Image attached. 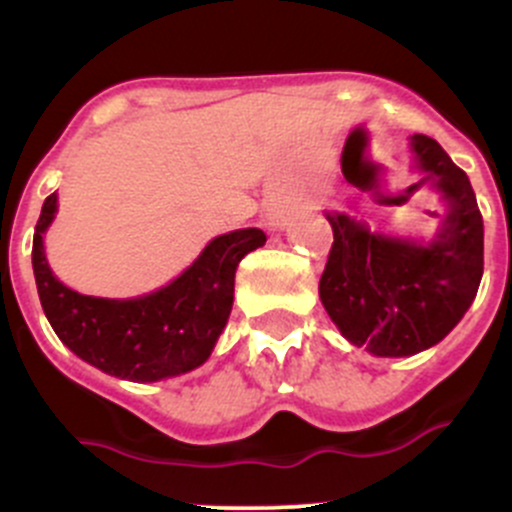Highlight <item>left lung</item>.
Returning <instances> with one entry per match:
<instances>
[{
  "label": "left lung",
  "mask_w": 512,
  "mask_h": 512,
  "mask_svg": "<svg viewBox=\"0 0 512 512\" xmlns=\"http://www.w3.org/2000/svg\"><path fill=\"white\" fill-rule=\"evenodd\" d=\"M411 153L423 178L409 190L431 183L446 205L431 242L327 213L334 242L319 297L339 332L374 356H411L441 342L468 312L483 277V215L471 180L423 133L411 136Z\"/></svg>",
  "instance_id": "1"
}]
</instances>
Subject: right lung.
<instances>
[{
	"label": "right lung",
	"mask_w": 512,
	"mask_h": 512,
	"mask_svg": "<svg viewBox=\"0 0 512 512\" xmlns=\"http://www.w3.org/2000/svg\"><path fill=\"white\" fill-rule=\"evenodd\" d=\"M56 215V193L41 205L32 265L41 307L56 337L103 374L128 381H160L208 361L225 329L235 270L247 252L267 242L257 227L215 237L170 285L133 299L79 294L51 272L44 232Z\"/></svg>",
	"instance_id": "right-lung-1"
}]
</instances>
